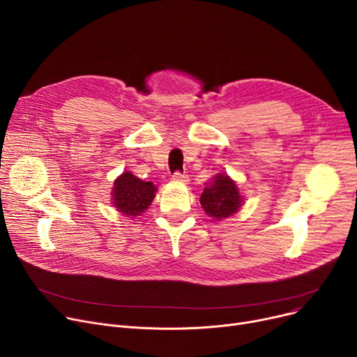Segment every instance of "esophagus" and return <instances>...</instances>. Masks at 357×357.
Listing matches in <instances>:
<instances>
[{"label":"esophagus","mask_w":357,"mask_h":357,"mask_svg":"<svg viewBox=\"0 0 357 357\" xmlns=\"http://www.w3.org/2000/svg\"><path fill=\"white\" fill-rule=\"evenodd\" d=\"M172 179H174L175 182H181V183H186V182L190 181V179H188V175H185V174H182V172H179V171H176V172L172 175Z\"/></svg>","instance_id":"1"}]
</instances>
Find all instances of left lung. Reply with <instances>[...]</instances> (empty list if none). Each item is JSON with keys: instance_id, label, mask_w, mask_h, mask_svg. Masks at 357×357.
<instances>
[{"instance_id": "left-lung-1", "label": "left lung", "mask_w": 357, "mask_h": 357, "mask_svg": "<svg viewBox=\"0 0 357 357\" xmlns=\"http://www.w3.org/2000/svg\"><path fill=\"white\" fill-rule=\"evenodd\" d=\"M199 202L204 211L215 220L227 218L241 207V197L234 181L227 175H217L214 182L205 188Z\"/></svg>"}]
</instances>
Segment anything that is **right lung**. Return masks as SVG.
<instances>
[{
	"label": "right lung",
	"instance_id": "right-lung-1",
	"mask_svg": "<svg viewBox=\"0 0 357 357\" xmlns=\"http://www.w3.org/2000/svg\"><path fill=\"white\" fill-rule=\"evenodd\" d=\"M155 192L156 186L152 182H144L133 174L124 172L114 182L112 199L120 213L127 217H136L149 208Z\"/></svg>",
	"mask_w": 357,
	"mask_h": 357
}]
</instances>
